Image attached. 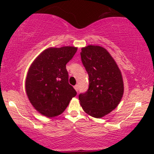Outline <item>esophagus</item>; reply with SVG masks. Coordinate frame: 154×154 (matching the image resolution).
<instances>
[{
	"label": "esophagus",
	"instance_id": "34e87169",
	"mask_svg": "<svg viewBox=\"0 0 154 154\" xmlns=\"http://www.w3.org/2000/svg\"><path fill=\"white\" fill-rule=\"evenodd\" d=\"M74 88H75L76 91L78 92V91H79V85H76Z\"/></svg>",
	"mask_w": 154,
	"mask_h": 154
}]
</instances>
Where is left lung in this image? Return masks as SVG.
<instances>
[{"instance_id":"1","label":"left lung","mask_w":154,"mask_h":154,"mask_svg":"<svg viewBox=\"0 0 154 154\" xmlns=\"http://www.w3.org/2000/svg\"><path fill=\"white\" fill-rule=\"evenodd\" d=\"M80 53L89 76V88L79 95L86 114L101 118L116 109L124 93L122 75L112 56L103 47L88 45Z\"/></svg>"}]
</instances>
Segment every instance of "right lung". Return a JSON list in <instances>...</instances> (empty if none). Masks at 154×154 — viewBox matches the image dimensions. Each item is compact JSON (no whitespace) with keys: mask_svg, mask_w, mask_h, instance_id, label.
<instances>
[{"mask_svg":"<svg viewBox=\"0 0 154 154\" xmlns=\"http://www.w3.org/2000/svg\"><path fill=\"white\" fill-rule=\"evenodd\" d=\"M77 48H49L33 61L26 77L25 89L32 106L42 115L62 114L77 92L69 84L66 64Z\"/></svg>","mask_w":154,"mask_h":154,"instance_id":"obj_1","label":"right lung"}]
</instances>
